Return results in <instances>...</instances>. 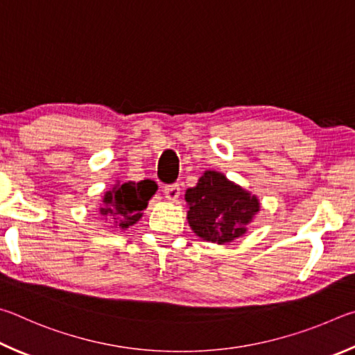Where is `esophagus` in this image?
<instances>
[{
  "mask_svg": "<svg viewBox=\"0 0 355 355\" xmlns=\"http://www.w3.org/2000/svg\"><path fill=\"white\" fill-rule=\"evenodd\" d=\"M164 193H165V198H166L168 201L174 202V201H178L179 195H181V187H179V184L166 185L165 190H164Z\"/></svg>",
  "mask_w": 355,
  "mask_h": 355,
  "instance_id": "esophagus-1",
  "label": "esophagus"
}]
</instances>
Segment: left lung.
Listing matches in <instances>:
<instances>
[{
	"label": "left lung",
	"mask_w": 355,
	"mask_h": 355,
	"mask_svg": "<svg viewBox=\"0 0 355 355\" xmlns=\"http://www.w3.org/2000/svg\"><path fill=\"white\" fill-rule=\"evenodd\" d=\"M187 221L198 237L209 243L226 245L245 235L259 214L260 201L215 170H207L195 187L185 191Z\"/></svg>",
	"instance_id": "1"
}]
</instances>
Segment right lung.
<instances>
[{
	"instance_id": "right-lung-1",
	"label": "right lung",
	"mask_w": 355,
	"mask_h": 355,
	"mask_svg": "<svg viewBox=\"0 0 355 355\" xmlns=\"http://www.w3.org/2000/svg\"><path fill=\"white\" fill-rule=\"evenodd\" d=\"M157 191V185L151 179L140 182H120L105 191L103 196V206L99 214L109 221L110 227L128 229L140 221L143 210L148 207V202Z\"/></svg>"
}]
</instances>
